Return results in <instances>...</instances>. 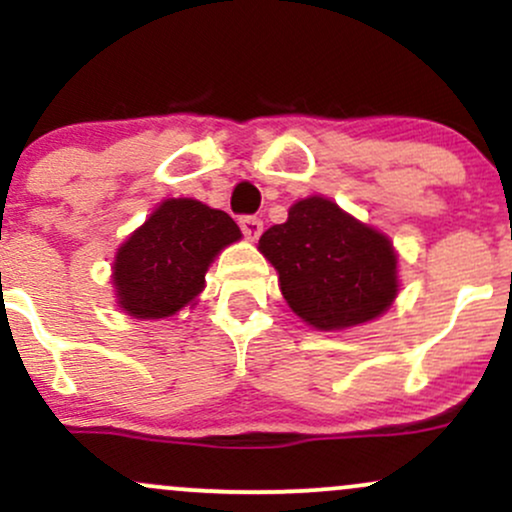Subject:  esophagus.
Here are the masks:
<instances>
[{
	"label": "esophagus",
	"mask_w": 512,
	"mask_h": 512,
	"mask_svg": "<svg viewBox=\"0 0 512 512\" xmlns=\"http://www.w3.org/2000/svg\"><path fill=\"white\" fill-rule=\"evenodd\" d=\"M238 223H240V231H243L250 240L260 238L262 219H257V216H240Z\"/></svg>",
	"instance_id": "1"
}]
</instances>
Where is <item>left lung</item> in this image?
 <instances>
[{"label": "left lung", "mask_w": 512, "mask_h": 512, "mask_svg": "<svg viewBox=\"0 0 512 512\" xmlns=\"http://www.w3.org/2000/svg\"><path fill=\"white\" fill-rule=\"evenodd\" d=\"M260 250L279 272L293 313L317 330L373 320L397 296V255L390 240L325 197L293 204L286 223L262 233Z\"/></svg>", "instance_id": "left-lung-1"}]
</instances>
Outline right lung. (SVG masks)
Instances as JSON below:
<instances>
[{"mask_svg":"<svg viewBox=\"0 0 512 512\" xmlns=\"http://www.w3.org/2000/svg\"><path fill=\"white\" fill-rule=\"evenodd\" d=\"M238 238V223L226 211L197 199H166L117 250V303L144 320L178 313L204 289L211 260Z\"/></svg>","mask_w":512,"mask_h":512,"instance_id":"right-lung-1","label":"right lung"}]
</instances>
